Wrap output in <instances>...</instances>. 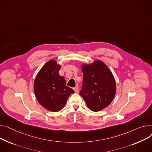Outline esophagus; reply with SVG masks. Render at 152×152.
<instances>
[{"instance_id":"34e87169","label":"esophagus","mask_w":152,"mask_h":152,"mask_svg":"<svg viewBox=\"0 0 152 152\" xmlns=\"http://www.w3.org/2000/svg\"><path fill=\"white\" fill-rule=\"evenodd\" d=\"M74 91H75V93H77V92H78V88L77 87L74 88Z\"/></svg>"}]
</instances>
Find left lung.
<instances>
[{"label":"left lung","mask_w":152,"mask_h":152,"mask_svg":"<svg viewBox=\"0 0 152 152\" xmlns=\"http://www.w3.org/2000/svg\"><path fill=\"white\" fill-rule=\"evenodd\" d=\"M83 81L80 94L88 107L94 112L107 107L116 93V83L111 71L102 61L82 66Z\"/></svg>","instance_id":"obj_1"}]
</instances>
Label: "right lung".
<instances>
[{"label":"right lung","instance_id":"right-lung-1","mask_svg":"<svg viewBox=\"0 0 152 152\" xmlns=\"http://www.w3.org/2000/svg\"><path fill=\"white\" fill-rule=\"evenodd\" d=\"M61 67L56 61L50 60L40 70L34 80L35 97L42 107L51 112L60 111L74 93L66 86L64 78L59 75Z\"/></svg>","mask_w":152,"mask_h":152}]
</instances>
